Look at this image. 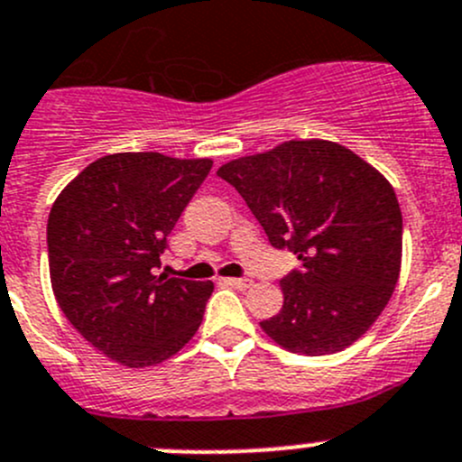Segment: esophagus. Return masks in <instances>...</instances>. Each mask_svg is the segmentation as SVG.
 I'll return each mask as SVG.
<instances>
[{"mask_svg": "<svg viewBox=\"0 0 462 462\" xmlns=\"http://www.w3.org/2000/svg\"><path fill=\"white\" fill-rule=\"evenodd\" d=\"M223 284L232 286V289L245 291V289H250V286H253V282H250V280H241V277H226V280H223Z\"/></svg>", "mask_w": 462, "mask_h": 462, "instance_id": "1", "label": "esophagus"}]
</instances>
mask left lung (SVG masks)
<instances>
[{"label": "left lung", "mask_w": 462, "mask_h": 462, "mask_svg": "<svg viewBox=\"0 0 462 462\" xmlns=\"http://www.w3.org/2000/svg\"><path fill=\"white\" fill-rule=\"evenodd\" d=\"M275 248L302 271L280 282L284 304L259 322L304 356L350 347L386 309L402 271V209L383 173L347 146L289 140L218 167Z\"/></svg>", "instance_id": "1"}]
</instances>
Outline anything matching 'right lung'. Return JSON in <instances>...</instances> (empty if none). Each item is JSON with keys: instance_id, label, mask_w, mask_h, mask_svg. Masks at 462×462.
Wrapping results in <instances>:
<instances>
[{"instance_id": "obj_1", "label": "right lung", "mask_w": 462, "mask_h": 462, "mask_svg": "<svg viewBox=\"0 0 462 462\" xmlns=\"http://www.w3.org/2000/svg\"><path fill=\"white\" fill-rule=\"evenodd\" d=\"M212 164L155 151L110 153L53 200L47 245L56 302L115 364L137 370L162 364L203 322L212 282L167 280L153 268Z\"/></svg>"}]
</instances>
